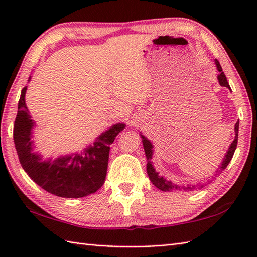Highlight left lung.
I'll list each match as a JSON object with an SVG mask.
<instances>
[{
  "label": "left lung",
  "mask_w": 257,
  "mask_h": 257,
  "mask_svg": "<svg viewBox=\"0 0 257 257\" xmlns=\"http://www.w3.org/2000/svg\"><path fill=\"white\" fill-rule=\"evenodd\" d=\"M215 65L216 68L219 70L220 74L217 75V79H219V83L221 86L226 87L231 90V87L227 83L226 76L225 74L223 73L221 65L219 63V61L215 59ZM238 125H239V121H237L235 123V138H234L233 143L231 144L230 148L226 151V155L223 158V161L221 163V166H219V169H217V172L221 173L224 169L227 167L228 163L232 160L234 152H235L236 146H237V138H238ZM141 138H143V145H144V149H145V154H146V158H147V173H148V177L150 179V181L155 184V187L158 188L161 191H192L195 189V185H191V184H187V185H178L176 183H172L169 180L165 179L163 177L159 176L154 166H152V154H154V146L150 143V140L147 139L144 135H140ZM201 188H203V185H201Z\"/></svg>",
  "instance_id": "8db88e82"
}]
</instances>
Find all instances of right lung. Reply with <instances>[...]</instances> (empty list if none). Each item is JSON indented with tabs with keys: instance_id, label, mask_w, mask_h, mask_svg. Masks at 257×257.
<instances>
[{
	"instance_id": "add662e5",
	"label": "right lung",
	"mask_w": 257,
	"mask_h": 257,
	"mask_svg": "<svg viewBox=\"0 0 257 257\" xmlns=\"http://www.w3.org/2000/svg\"><path fill=\"white\" fill-rule=\"evenodd\" d=\"M26 89L27 86L21 91L13 129L15 149L22 168L42 189L61 198H83L95 193L105 183L110 145L125 124H113L80 154L75 152L43 161V156L33 150L32 129L35 122L31 119L25 103Z\"/></svg>"
}]
</instances>
